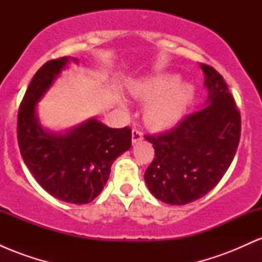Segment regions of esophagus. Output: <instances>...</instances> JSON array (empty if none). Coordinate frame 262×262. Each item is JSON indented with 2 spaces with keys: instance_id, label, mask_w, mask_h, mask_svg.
<instances>
[{
  "instance_id": "obj_1",
  "label": "esophagus",
  "mask_w": 262,
  "mask_h": 262,
  "mask_svg": "<svg viewBox=\"0 0 262 262\" xmlns=\"http://www.w3.org/2000/svg\"><path fill=\"white\" fill-rule=\"evenodd\" d=\"M141 139H143V134H141V132L139 129L134 128L133 130H132V141L135 144L138 143V141H140Z\"/></svg>"
}]
</instances>
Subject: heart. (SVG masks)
Instances as JSON below:
<instances>
[{
  "mask_svg": "<svg viewBox=\"0 0 262 262\" xmlns=\"http://www.w3.org/2000/svg\"><path fill=\"white\" fill-rule=\"evenodd\" d=\"M179 82L175 75H161L138 81L129 89L135 100L149 102L144 110V123L151 130L175 127L191 106L196 95L194 86ZM121 107L125 108V104L121 103Z\"/></svg>",
  "mask_w": 262,
  "mask_h": 262,
  "instance_id": "obj_1",
  "label": "heart"
}]
</instances>
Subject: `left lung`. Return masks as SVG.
<instances>
[{"instance_id": "left-lung-1", "label": "left lung", "mask_w": 262, "mask_h": 262, "mask_svg": "<svg viewBox=\"0 0 262 262\" xmlns=\"http://www.w3.org/2000/svg\"><path fill=\"white\" fill-rule=\"evenodd\" d=\"M201 69L207 106L166 133L145 135L155 158L144 179L150 192L171 206L193 202L214 188L239 145L242 118L223 76L207 64Z\"/></svg>"}]
</instances>
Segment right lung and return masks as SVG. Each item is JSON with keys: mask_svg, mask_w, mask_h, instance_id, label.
I'll return each mask as SVG.
<instances>
[{"mask_svg": "<svg viewBox=\"0 0 262 262\" xmlns=\"http://www.w3.org/2000/svg\"><path fill=\"white\" fill-rule=\"evenodd\" d=\"M69 59L49 60L33 76L18 111L17 138L25 164L48 193L65 202L85 204L102 192L113 161L130 149L132 130L110 128L95 118L65 134L44 130L35 113L37 103Z\"/></svg>", "mask_w": 262, "mask_h": 262, "instance_id": "obj_1", "label": "right lung"}]
</instances>
